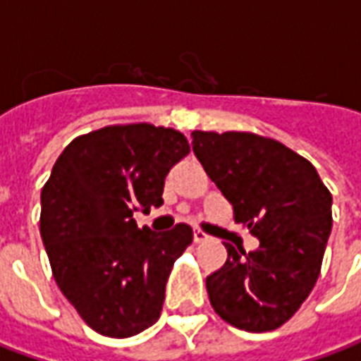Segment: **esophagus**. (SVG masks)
Masks as SVG:
<instances>
[{"instance_id":"obj_1","label":"esophagus","mask_w":361,"mask_h":361,"mask_svg":"<svg viewBox=\"0 0 361 361\" xmlns=\"http://www.w3.org/2000/svg\"><path fill=\"white\" fill-rule=\"evenodd\" d=\"M209 240H211V235L204 234L203 230H195V232H193V242H195V243L209 242Z\"/></svg>"}]
</instances>
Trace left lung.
<instances>
[{"instance_id": "8db88e82", "label": "left lung", "mask_w": 361, "mask_h": 361, "mask_svg": "<svg viewBox=\"0 0 361 361\" xmlns=\"http://www.w3.org/2000/svg\"><path fill=\"white\" fill-rule=\"evenodd\" d=\"M193 152L226 197L255 251L224 243L228 259L207 276L211 305L232 326L265 333L294 317L321 272L333 195L307 158L245 131H193Z\"/></svg>"}]
</instances>
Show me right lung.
<instances>
[{
    "instance_id": "add662e5",
    "label": "right lung",
    "mask_w": 361,
    "mask_h": 361,
    "mask_svg": "<svg viewBox=\"0 0 361 361\" xmlns=\"http://www.w3.org/2000/svg\"><path fill=\"white\" fill-rule=\"evenodd\" d=\"M189 150L172 127L106 126L75 137L44 183L40 234L51 274L98 334L127 338L160 317L166 280L193 230H141L133 211L164 203L166 176Z\"/></svg>"
}]
</instances>
